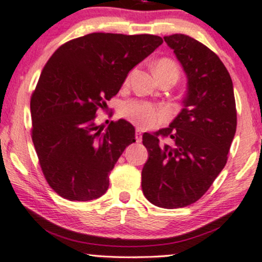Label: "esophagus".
<instances>
[{
  "instance_id": "1",
  "label": "esophagus",
  "mask_w": 262,
  "mask_h": 262,
  "mask_svg": "<svg viewBox=\"0 0 262 262\" xmlns=\"http://www.w3.org/2000/svg\"><path fill=\"white\" fill-rule=\"evenodd\" d=\"M135 139H137L138 142L141 141V132H140V129H137V134H135Z\"/></svg>"
}]
</instances>
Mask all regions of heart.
<instances>
[{"label": "heart", "mask_w": 262, "mask_h": 262, "mask_svg": "<svg viewBox=\"0 0 262 262\" xmlns=\"http://www.w3.org/2000/svg\"><path fill=\"white\" fill-rule=\"evenodd\" d=\"M163 70H175L178 66L169 59H162L155 65V72ZM122 115L132 123L140 128H151L162 123L167 118V112L156 107L151 102L142 100H130L122 107Z\"/></svg>", "instance_id": "obj_1"}]
</instances>
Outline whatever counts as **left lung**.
Wrapping results in <instances>:
<instances>
[{
  "mask_svg": "<svg viewBox=\"0 0 262 262\" xmlns=\"http://www.w3.org/2000/svg\"><path fill=\"white\" fill-rule=\"evenodd\" d=\"M187 78L183 108L169 127L142 134L148 151L141 171L145 197L173 209L200 200L227 162L236 134L233 84L219 57L183 34L164 36ZM167 137V144L161 143Z\"/></svg>",
  "mask_w": 262,
  "mask_h": 262,
  "instance_id": "obj_1",
  "label": "left lung"
}]
</instances>
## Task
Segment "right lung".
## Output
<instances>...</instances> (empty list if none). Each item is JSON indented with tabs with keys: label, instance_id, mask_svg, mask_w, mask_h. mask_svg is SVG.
<instances>
[{
	"label": "right lung",
	"instance_id": "add662e5",
	"mask_svg": "<svg viewBox=\"0 0 262 262\" xmlns=\"http://www.w3.org/2000/svg\"><path fill=\"white\" fill-rule=\"evenodd\" d=\"M162 43L155 35L93 32L66 42L49 58L30 110L39 164L59 196L84 202L107 191L108 173L135 142V128L121 118L102 131L95 114Z\"/></svg>",
	"mask_w": 262,
	"mask_h": 262
}]
</instances>
